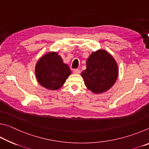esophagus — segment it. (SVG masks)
Listing matches in <instances>:
<instances>
[{
    "label": "esophagus",
    "mask_w": 149,
    "mask_h": 149,
    "mask_svg": "<svg viewBox=\"0 0 149 149\" xmlns=\"http://www.w3.org/2000/svg\"><path fill=\"white\" fill-rule=\"evenodd\" d=\"M74 74H80V70H78V69H74Z\"/></svg>",
    "instance_id": "obj_1"
}]
</instances>
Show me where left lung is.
Here are the masks:
<instances>
[{"label": "left lung", "instance_id": "obj_1", "mask_svg": "<svg viewBox=\"0 0 149 149\" xmlns=\"http://www.w3.org/2000/svg\"><path fill=\"white\" fill-rule=\"evenodd\" d=\"M87 68L81 73L85 86L95 94L107 91L116 81L118 65L107 50L100 49L92 52L87 60Z\"/></svg>", "mask_w": 149, "mask_h": 149}]
</instances>
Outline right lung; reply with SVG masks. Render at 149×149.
<instances>
[{"label": "right lung", "mask_w": 149, "mask_h": 149, "mask_svg": "<svg viewBox=\"0 0 149 149\" xmlns=\"http://www.w3.org/2000/svg\"><path fill=\"white\" fill-rule=\"evenodd\" d=\"M35 74L42 87L55 91L63 86L72 72L60 55L52 51L40 58L35 65Z\"/></svg>", "instance_id": "add662e5"}]
</instances>
